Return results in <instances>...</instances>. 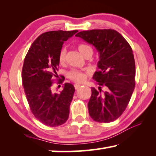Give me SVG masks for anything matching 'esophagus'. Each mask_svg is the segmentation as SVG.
Masks as SVG:
<instances>
[{"label": "esophagus", "instance_id": "esophagus-1", "mask_svg": "<svg viewBox=\"0 0 156 156\" xmlns=\"http://www.w3.org/2000/svg\"><path fill=\"white\" fill-rule=\"evenodd\" d=\"M74 88H75V89H79V88H80V87H81V85H80V84H74Z\"/></svg>", "mask_w": 156, "mask_h": 156}]
</instances>
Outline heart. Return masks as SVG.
Masks as SVG:
<instances>
[{
	"instance_id": "heart-1",
	"label": "heart",
	"mask_w": 156,
	"mask_h": 156,
	"mask_svg": "<svg viewBox=\"0 0 156 156\" xmlns=\"http://www.w3.org/2000/svg\"><path fill=\"white\" fill-rule=\"evenodd\" d=\"M77 50L79 52L84 56L85 53H86L87 51L91 50V49L90 47L87 45V44H80L77 45ZM66 53H67V51H66L65 48H62L60 51H59L58 55V61L59 64H61V65H63V64H65V62ZM87 74L85 73V72L78 71V70L75 69H72L68 73V77H69L71 80L73 81V82L82 83L86 80Z\"/></svg>"
}]
</instances>
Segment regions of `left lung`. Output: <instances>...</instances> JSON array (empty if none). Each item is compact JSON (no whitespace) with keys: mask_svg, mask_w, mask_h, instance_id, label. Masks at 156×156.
<instances>
[{"mask_svg":"<svg viewBox=\"0 0 156 156\" xmlns=\"http://www.w3.org/2000/svg\"><path fill=\"white\" fill-rule=\"evenodd\" d=\"M75 36L93 44L99 53V70L94 74L93 79L100 87L99 90L91 89L89 116L97 122L114 121L125 111L135 87L133 50L125 38L114 30H91L80 32Z\"/></svg>","mask_w":156,"mask_h":156,"instance_id":"left-lung-1","label":"left lung"}]
</instances>
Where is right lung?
<instances>
[{"mask_svg":"<svg viewBox=\"0 0 156 156\" xmlns=\"http://www.w3.org/2000/svg\"><path fill=\"white\" fill-rule=\"evenodd\" d=\"M77 30H55L40 35L25 57L22 82L32 113L38 121L50 127L65 123L69 117L74 87L65 83L59 93L52 90L53 79L58 77V55L64 42ZM65 77L57 81L62 84Z\"/></svg>","mask_w":156,"mask_h":156,"instance_id":"add662e5","label":"right lung"}]
</instances>
